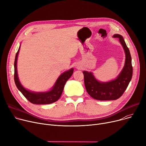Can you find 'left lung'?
<instances>
[{"instance_id":"left-lung-1","label":"left lung","mask_w":146,"mask_h":146,"mask_svg":"<svg viewBox=\"0 0 146 146\" xmlns=\"http://www.w3.org/2000/svg\"><path fill=\"white\" fill-rule=\"evenodd\" d=\"M113 38H118L125 53V63L116 79L108 82H101L96 80L92 72L84 71V83L86 90L92 98L99 100H116L126 91L133 75L131 57L130 51L123 37L118 34Z\"/></svg>"}]
</instances>
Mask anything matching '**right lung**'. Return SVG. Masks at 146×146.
Wrapping results in <instances>:
<instances>
[{"label": "right lung", "instance_id": "1", "mask_svg": "<svg viewBox=\"0 0 146 146\" xmlns=\"http://www.w3.org/2000/svg\"><path fill=\"white\" fill-rule=\"evenodd\" d=\"M20 46L16 54L14 68H15V75L14 80L15 84L19 90L21 92L29 102L33 104L43 105V104H50L54 103L59 99L61 97L64 86L70 77L72 76L74 68H71L68 71H65L61 74L55 83L52 87L50 90L46 92H33L26 89L20 82L18 77L17 69V62L18 54L19 52Z\"/></svg>", "mask_w": 146, "mask_h": 146}]
</instances>
